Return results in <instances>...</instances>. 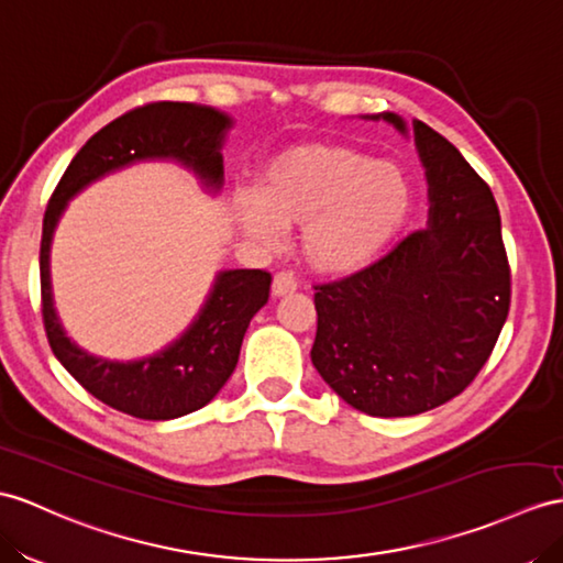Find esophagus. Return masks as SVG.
<instances>
[{
    "label": "esophagus",
    "instance_id": "obj_1",
    "mask_svg": "<svg viewBox=\"0 0 563 563\" xmlns=\"http://www.w3.org/2000/svg\"><path fill=\"white\" fill-rule=\"evenodd\" d=\"M298 289V282L291 272H277L272 279V296H286Z\"/></svg>",
    "mask_w": 563,
    "mask_h": 563
}]
</instances>
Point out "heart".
Instances as JSON below:
<instances>
[{
	"label": "heart",
	"mask_w": 563,
	"mask_h": 563,
	"mask_svg": "<svg viewBox=\"0 0 563 563\" xmlns=\"http://www.w3.org/2000/svg\"><path fill=\"white\" fill-rule=\"evenodd\" d=\"M413 184L391 162L349 145L308 143L284 150L234 200L253 239L274 241L303 227V249L322 272L361 269L385 253L413 210Z\"/></svg>",
	"instance_id": "heart-1"
}]
</instances>
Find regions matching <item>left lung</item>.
<instances>
[{
    "mask_svg": "<svg viewBox=\"0 0 563 563\" xmlns=\"http://www.w3.org/2000/svg\"><path fill=\"white\" fill-rule=\"evenodd\" d=\"M385 119L404 135L406 121ZM428 176V227L377 263L314 286L322 379L377 418L418 416L471 385L495 349L511 303V269L489 186L428 123L413 121Z\"/></svg>",
    "mask_w": 563,
    "mask_h": 563,
    "instance_id": "left-lung-1",
    "label": "left lung"
}]
</instances>
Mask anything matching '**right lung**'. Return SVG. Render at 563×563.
Segmentation results:
<instances>
[{
  "label": "right lung",
  "instance_id": "right-lung-1",
  "mask_svg": "<svg viewBox=\"0 0 563 563\" xmlns=\"http://www.w3.org/2000/svg\"><path fill=\"white\" fill-rule=\"evenodd\" d=\"M231 119L194 102H150L107 123L78 150L54 188L40 241L43 322L52 353L95 399L141 420H172L210 404L234 373L243 334L267 303L272 274L265 269L219 272L205 306L167 349L141 361L98 358L66 336L52 303L49 245L62 212L78 190L104 174L143 159H176L205 188L224 181L222 143Z\"/></svg>",
  "mask_w": 563,
  "mask_h": 563
}]
</instances>
